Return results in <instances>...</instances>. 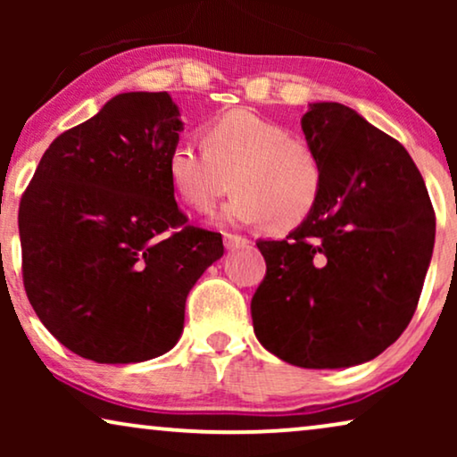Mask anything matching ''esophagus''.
Segmentation results:
<instances>
[{
	"instance_id": "esophagus-1",
	"label": "esophagus",
	"mask_w": 457,
	"mask_h": 457,
	"mask_svg": "<svg viewBox=\"0 0 457 457\" xmlns=\"http://www.w3.org/2000/svg\"><path fill=\"white\" fill-rule=\"evenodd\" d=\"M249 245V239L241 235H230V233H224V247L228 249V252H233V249H241V247H247Z\"/></svg>"
}]
</instances>
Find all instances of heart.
<instances>
[{"label":"heart","mask_w":457,"mask_h":457,"mask_svg":"<svg viewBox=\"0 0 457 457\" xmlns=\"http://www.w3.org/2000/svg\"><path fill=\"white\" fill-rule=\"evenodd\" d=\"M204 147L174 143L166 160L172 189L197 212H210L230 189L239 191L224 220H266L277 233L302 224L322 191V164L302 137L249 110L224 112L204 127Z\"/></svg>","instance_id":"heart-1"}]
</instances>
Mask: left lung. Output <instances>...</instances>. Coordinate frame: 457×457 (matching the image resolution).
I'll list each match as a JSON object with an SVG mask.
<instances>
[{
	"label": "left lung",
	"mask_w": 457,
	"mask_h": 457,
	"mask_svg": "<svg viewBox=\"0 0 457 457\" xmlns=\"http://www.w3.org/2000/svg\"><path fill=\"white\" fill-rule=\"evenodd\" d=\"M305 141L322 164L312 214L258 241L266 277L253 333L299 368H349L383 353L414 316L435 245V212L402 143L335 102L310 104Z\"/></svg>",
	"instance_id": "left-lung-1"
}]
</instances>
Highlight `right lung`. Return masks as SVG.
Here are the masks:
<instances>
[{
    "mask_svg": "<svg viewBox=\"0 0 457 457\" xmlns=\"http://www.w3.org/2000/svg\"><path fill=\"white\" fill-rule=\"evenodd\" d=\"M166 91L112 97L52 145L18 210L24 291L62 345L97 364L170 352L185 302L222 258L187 224L166 160L183 122Z\"/></svg>",
    "mask_w": 457,
    "mask_h": 457,
    "instance_id": "obj_1",
    "label": "right lung"
}]
</instances>
